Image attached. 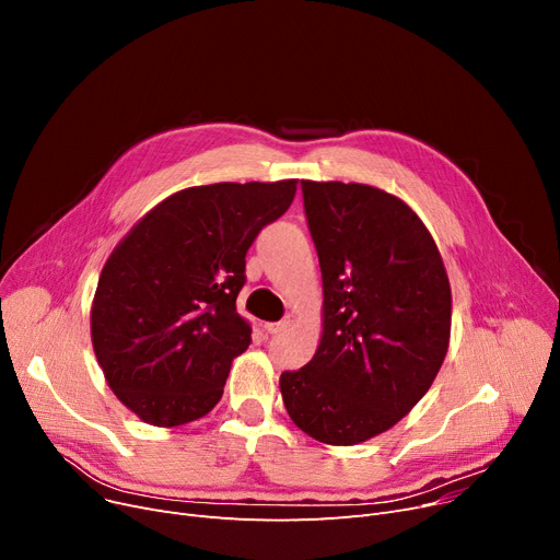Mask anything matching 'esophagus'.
<instances>
[{
  "label": "esophagus",
  "mask_w": 560,
  "mask_h": 560,
  "mask_svg": "<svg viewBox=\"0 0 560 560\" xmlns=\"http://www.w3.org/2000/svg\"><path fill=\"white\" fill-rule=\"evenodd\" d=\"M292 322H295V315H285L281 322H272V325H265V331H268L270 336H277V334H281V331H285Z\"/></svg>",
  "instance_id": "34e87169"
}]
</instances>
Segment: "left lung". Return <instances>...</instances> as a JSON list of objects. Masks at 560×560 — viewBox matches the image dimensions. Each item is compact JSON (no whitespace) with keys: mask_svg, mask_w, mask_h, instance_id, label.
Listing matches in <instances>:
<instances>
[{"mask_svg":"<svg viewBox=\"0 0 560 560\" xmlns=\"http://www.w3.org/2000/svg\"><path fill=\"white\" fill-rule=\"evenodd\" d=\"M319 258L325 331L313 361L281 374L290 420L327 445L395 427L445 361L452 290L422 220L378 188L302 182Z\"/></svg>","mask_w":560,"mask_h":560,"instance_id":"obj_1","label":"left lung"}]
</instances>
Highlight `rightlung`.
Here are the masks:
<instances>
[{
	"label": "right lung",
	"instance_id": "right-lung-1",
	"mask_svg": "<svg viewBox=\"0 0 560 560\" xmlns=\"http://www.w3.org/2000/svg\"><path fill=\"white\" fill-rule=\"evenodd\" d=\"M295 190V179L186 188L113 249L91 334L110 390L140 420L182 427L220 401L231 361L252 342L235 311L247 249Z\"/></svg>",
	"mask_w": 560,
	"mask_h": 560
}]
</instances>
